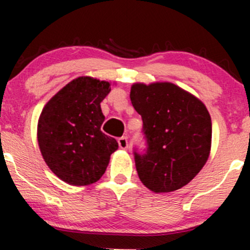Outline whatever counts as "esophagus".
Returning a JSON list of instances; mask_svg holds the SVG:
<instances>
[{"instance_id": "1", "label": "esophagus", "mask_w": 250, "mask_h": 250, "mask_svg": "<svg viewBox=\"0 0 250 250\" xmlns=\"http://www.w3.org/2000/svg\"><path fill=\"white\" fill-rule=\"evenodd\" d=\"M117 143H118V146H120V148H122V150H127V148H128V139H127V137L120 138V139L117 140Z\"/></svg>"}]
</instances>
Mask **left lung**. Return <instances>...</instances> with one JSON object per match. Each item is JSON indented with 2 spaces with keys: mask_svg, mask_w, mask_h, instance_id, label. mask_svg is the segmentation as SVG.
Wrapping results in <instances>:
<instances>
[{
  "mask_svg": "<svg viewBox=\"0 0 250 250\" xmlns=\"http://www.w3.org/2000/svg\"><path fill=\"white\" fill-rule=\"evenodd\" d=\"M130 102L143 120L146 148H134L141 183L172 192L190 183L208 160L211 120L202 102L169 82L135 83Z\"/></svg>",
  "mask_w": 250,
  "mask_h": 250,
  "instance_id": "left-lung-1",
  "label": "left lung"
}]
</instances>
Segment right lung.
I'll return each instance as SVG.
<instances>
[{
  "mask_svg": "<svg viewBox=\"0 0 250 250\" xmlns=\"http://www.w3.org/2000/svg\"><path fill=\"white\" fill-rule=\"evenodd\" d=\"M110 90L109 82L78 77L42 110L37 127L40 150L50 170L70 185L99 180L118 148L117 141L100 130L105 120L100 103Z\"/></svg>",
  "mask_w": 250,
  "mask_h": 250,
  "instance_id": "add662e5",
  "label": "right lung"
}]
</instances>
